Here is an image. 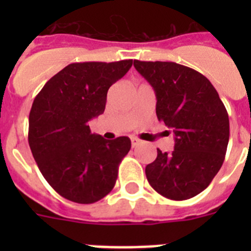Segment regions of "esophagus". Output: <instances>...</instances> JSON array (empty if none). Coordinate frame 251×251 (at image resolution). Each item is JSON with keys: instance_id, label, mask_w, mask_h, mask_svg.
I'll use <instances>...</instances> for the list:
<instances>
[{"instance_id": "1", "label": "esophagus", "mask_w": 251, "mask_h": 251, "mask_svg": "<svg viewBox=\"0 0 251 251\" xmlns=\"http://www.w3.org/2000/svg\"><path fill=\"white\" fill-rule=\"evenodd\" d=\"M130 141H132V147H137V146L141 143V141H139L138 138H136V137H132V138H130Z\"/></svg>"}]
</instances>
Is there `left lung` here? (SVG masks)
<instances>
[{
    "instance_id": "1",
    "label": "left lung",
    "mask_w": 251,
    "mask_h": 251,
    "mask_svg": "<svg viewBox=\"0 0 251 251\" xmlns=\"http://www.w3.org/2000/svg\"><path fill=\"white\" fill-rule=\"evenodd\" d=\"M134 68L152 85L159 122L175 133L172 153L157 150L148 182L166 199L182 201L207 187L225 159L229 115L207 77L171 61H139Z\"/></svg>"
}]
</instances>
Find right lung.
<instances>
[{
    "label": "right lung",
    "instance_id": "obj_1",
    "mask_svg": "<svg viewBox=\"0 0 251 251\" xmlns=\"http://www.w3.org/2000/svg\"><path fill=\"white\" fill-rule=\"evenodd\" d=\"M133 60L73 63L51 77L28 115V145L49 185L66 200L94 203L113 190L130 139L92 134L90 119L103 114L106 93Z\"/></svg>",
    "mask_w": 251,
    "mask_h": 251
}]
</instances>
